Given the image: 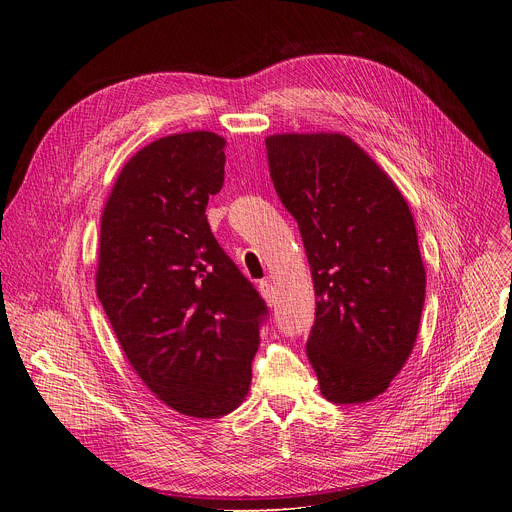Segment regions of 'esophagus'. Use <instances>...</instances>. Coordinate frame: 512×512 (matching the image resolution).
<instances>
[{"mask_svg":"<svg viewBox=\"0 0 512 512\" xmlns=\"http://www.w3.org/2000/svg\"><path fill=\"white\" fill-rule=\"evenodd\" d=\"M259 292H261V297H263V301L267 303V305H272L274 303V286L267 282V280H263V282H259Z\"/></svg>","mask_w":512,"mask_h":512,"instance_id":"obj_1","label":"esophagus"}]
</instances>
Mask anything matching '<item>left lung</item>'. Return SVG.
<instances>
[{
    "label": "left lung",
    "mask_w": 512,
    "mask_h": 512,
    "mask_svg": "<svg viewBox=\"0 0 512 512\" xmlns=\"http://www.w3.org/2000/svg\"><path fill=\"white\" fill-rule=\"evenodd\" d=\"M265 147L309 261L307 357L319 390L336 405L369 402L405 367L419 334L425 265L409 203L342 132H278Z\"/></svg>",
    "instance_id": "1"
}]
</instances>
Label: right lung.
<instances>
[{
    "instance_id": "right-lung-1",
    "label": "right lung",
    "mask_w": 512,
    "mask_h": 512,
    "mask_svg": "<svg viewBox=\"0 0 512 512\" xmlns=\"http://www.w3.org/2000/svg\"><path fill=\"white\" fill-rule=\"evenodd\" d=\"M226 139L176 132L134 153L101 213L97 297L143 384L195 419L232 413L251 388L265 303L207 224Z\"/></svg>"
}]
</instances>
